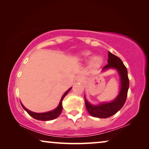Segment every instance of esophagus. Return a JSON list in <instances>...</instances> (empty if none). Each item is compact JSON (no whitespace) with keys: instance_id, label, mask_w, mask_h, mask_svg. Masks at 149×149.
Returning a JSON list of instances; mask_svg holds the SVG:
<instances>
[{"instance_id":"obj_1","label":"esophagus","mask_w":149,"mask_h":149,"mask_svg":"<svg viewBox=\"0 0 149 149\" xmlns=\"http://www.w3.org/2000/svg\"><path fill=\"white\" fill-rule=\"evenodd\" d=\"M83 79H84L83 77L81 76V75H79V76L77 77V80L78 81H82Z\"/></svg>"}]
</instances>
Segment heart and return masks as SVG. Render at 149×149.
Listing matches in <instances>:
<instances>
[{"instance_id":"1","label":"heart","mask_w":149,"mask_h":149,"mask_svg":"<svg viewBox=\"0 0 149 149\" xmlns=\"http://www.w3.org/2000/svg\"><path fill=\"white\" fill-rule=\"evenodd\" d=\"M91 53L89 51L84 52V53H81V56H82V58H84V59H86V58H88L90 56H91ZM102 61H103V59H102L101 56L99 55H96L92 58L91 61H90V65H91V68H98V67L101 65Z\"/></svg>"}]
</instances>
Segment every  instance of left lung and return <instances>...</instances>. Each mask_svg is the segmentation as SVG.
I'll use <instances>...</instances> for the list:
<instances>
[{"instance_id":"left-lung-1","label":"left lung","mask_w":149,"mask_h":149,"mask_svg":"<svg viewBox=\"0 0 149 149\" xmlns=\"http://www.w3.org/2000/svg\"><path fill=\"white\" fill-rule=\"evenodd\" d=\"M108 64L102 68V72L114 69L120 77V88L118 95L112 101L101 102L98 104H93L88 101L84 96L86 107L91 116L98 118H107L116 114L121 109L126 100L129 88V79L127 70L123 62L119 57L110 52L108 53Z\"/></svg>"}]
</instances>
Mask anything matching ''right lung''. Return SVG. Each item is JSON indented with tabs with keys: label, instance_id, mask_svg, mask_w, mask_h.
Returning a JSON list of instances; mask_svg holds the SVG:
<instances>
[{
	"label": "right lung",
	"instance_id": "add662e5",
	"mask_svg": "<svg viewBox=\"0 0 149 149\" xmlns=\"http://www.w3.org/2000/svg\"><path fill=\"white\" fill-rule=\"evenodd\" d=\"M71 89H72V87H71L70 88H69L68 91H67L65 93H64V95L62 96V97H61V100L59 102V104H58L57 107L55 108L53 110L50 111L45 112V113H35V112L31 111L28 110V109L25 107L24 106V104H23L22 102H21V104H22V107L24 108V109L26 110L27 113H28L30 115V116H32L33 118L38 119V120H41V121L53 120V119H56V117H58V116H59L61 113L62 109H63V107H62L63 99L65 96L68 95V93L70 91Z\"/></svg>",
	"mask_w": 149,
	"mask_h": 149
}]
</instances>
